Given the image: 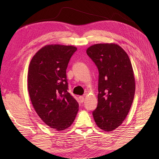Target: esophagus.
Masks as SVG:
<instances>
[{
    "label": "esophagus",
    "instance_id": "obj_1",
    "mask_svg": "<svg viewBox=\"0 0 159 159\" xmlns=\"http://www.w3.org/2000/svg\"><path fill=\"white\" fill-rule=\"evenodd\" d=\"M79 100L80 101V102H83L84 100H85V98H84L83 96H79Z\"/></svg>",
    "mask_w": 159,
    "mask_h": 159
}]
</instances>
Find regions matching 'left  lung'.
Returning <instances> with one entry per match:
<instances>
[{
    "label": "left lung",
    "mask_w": 159,
    "mask_h": 159,
    "mask_svg": "<svg viewBox=\"0 0 159 159\" xmlns=\"http://www.w3.org/2000/svg\"><path fill=\"white\" fill-rule=\"evenodd\" d=\"M86 52L99 72L93 119L100 129L112 131L122 124L133 102L135 80L130 60L116 43H96Z\"/></svg>",
    "instance_id": "obj_1"
}]
</instances>
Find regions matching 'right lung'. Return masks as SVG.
Instances as JSON below:
<instances>
[{
    "mask_svg": "<svg viewBox=\"0 0 159 159\" xmlns=\"http://www.w3.org/2000/svg\"><path fill=\"white\" fill-rule=\"evenodd\" d=\"M76 47L60 44L43 46L29 66L28 90L33 107L46 125L63 130L74 122L79 103L67 92L66 69Z\"/></svg>",
    "mask_w": 159,
    "mask_h": 159,
    "instance_id": "right-lung-1",
    "label": "right lung"
}]
</instances>
